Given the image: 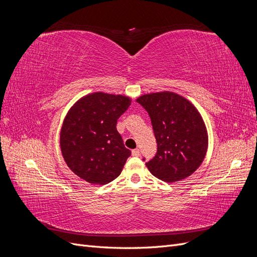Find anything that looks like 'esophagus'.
<instances>
[{
  "label": "esophagus",
  "mask_w": 257,
  "mask_h": 257,
  "mask_svg": "<svg viewBox=\"0 0 257 257\" xmlns=\"http://www.w3.org/2000/svg\"><path fill=\"white\" fill-rule=\"evenodd\" d=\"M132 155H133V157H139V155H141V151H139V149H134L132 151Z\"/></svg>",
  "instance_id": "obj_1"
}]
</instances>
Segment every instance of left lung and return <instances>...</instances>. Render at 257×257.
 Here are the masks:
<instances>
[{"label":"left lung","instance_id":"obj_1","mask_svg":"<svg viewBox=\"0 0 257 257\" xmlns=\"http://www.w3.org/2000/svg\"><path fill=\"white\" fill-rule=\"evenodd\" d=\"M150 115L158 152L146 163L149 172L165 182L191 176L203 163L208 132L197 108L175 92L163 91L139 96Z\"/></svg>","mask_w":257,"mask_h":257}]
</instances>
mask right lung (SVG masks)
<instances>
[{"mask_svg":"<svg viewBox=\"0 0 257 257\" xmlns=\"http://www.w3.org/2000/svg\"><path fill=\"white\" fill-rule=\"evenodd\" d=\"M131 103L125 95L94 92L79 98L66 113L60 132L62 157L84 181L104 185L121 174L131 151L115 126Z\"/></svg>","mask_w":257,"mask_h":257,"instance_id":"add662e5","label":"right lung"}]
</instances>
